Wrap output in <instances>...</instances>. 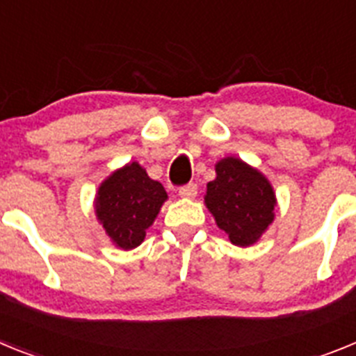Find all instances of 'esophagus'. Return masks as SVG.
I'll return each mask as SVG.
<instances>
[{"instance_id": "obj_1", "label": "esophagus", "mask_w": 356, "mask_h": 356, "mask_svg": "<svg viewBox=\"0 0 356 356\" xmlns=\"http://www.w3.org/2000/svg\"><path fill=\"white\" fill-rule=\"evenodd\" d=\"M178 193H180L181 197H188V200H191V197H196L197 185L187 184V185H184V187H180V191H178Z\"/></svg>"}]
</instances>
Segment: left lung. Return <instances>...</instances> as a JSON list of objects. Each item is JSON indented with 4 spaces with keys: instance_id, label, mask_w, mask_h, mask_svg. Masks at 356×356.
I'll return each mask as SVG.
<instances>
[{
    "instance_id": "1",
    "label": "left lung",
    "mask_w": 356,
    "mask_h": 356,
    "mask_svg": "<svg viewBox=\"0 0 356 356\" xmlns=\"http://www.w3.org/2000/svg\"><path fill=\"white\" fill-rule=\"evenodd\" d=\"M216 175L207 184V209L232 244L251 246L275 219L273 185L259 169L235 156L219 160Z\"/></svg>"
}]
</instances>
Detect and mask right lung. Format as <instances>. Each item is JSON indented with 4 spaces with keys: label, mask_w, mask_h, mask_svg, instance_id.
Wrapping results in <instances>:
<instances>
[{
    "label": "right lung",
    "mask_w": 356,
    "mask_h": 356,
    "mask_svg": "<svg viewBox=\"0 0 356 356\" xmlns=\"http://www.w3.org/2000/svg\"><path fill=\"white\" fill-rule=\"evenodd\" d=\"M168 193L137 162L127 163L99 185L94 201L97 221L121 250L140 246Z\"/></svg>",
    "instance_id": "right-lung-1"
}]
</instances>
